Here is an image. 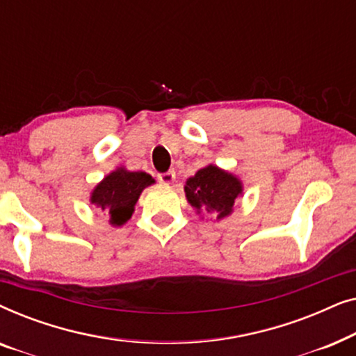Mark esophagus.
<instances>
[{
  "mask_svg": "<svg viewBox=\"0 0 356 356\" xmlns=\"http://www.w3.org/2000/svg\"><path fill=\"white\" fill-rule=\"evenodd\" d=\"M175 177H177V175H175L173 170H170V172L160 173V175H159V179H160V183H163V184H170V183H173V181H175Z\"/></svg>",
  "mask_w": 356,
  "mask_h": 356,
  "instance_id": "1",
  "label": "esophagus"
}]
</instances>
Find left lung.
Wrapping results in <instances>:
<instances>
[{
    "label": "left lung",
    "instance_id": "left-lung-1",
    "mask_svg": "<svg viewBox=\"0 0 356 356\" xmlns=\"http://www.w3.org/2000/svg\"><path fill=\"white\" fill-rule=\"evenodd\" d=\"M184 194L197 216L213 213L217 220L232 216L233 204L243 196L241 179L217 165L209 163L186 179Z\"/></svg>",
    "mask_w": 356,
    "mask_h": 356
}]
</instances>
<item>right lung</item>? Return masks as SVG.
Wrapping results in <instances>:
<instances>
[{"label": "right lung", "mask_w": 356, "mask_h": 356, "mask_svg": "<svg viewBox=\"0 0 356 356\" xmlns=\"http://www.w3.org/2000/svg\"><path fill=\"white\" fill-rule=\"evenodd\" d=\"M154 183L155 179L149 173L118 167L92 189L90 204L108 213L110 225L121 227L134 213L140 193Z\"/></svg>", "instance_id": "add662e5"}]
</instances>
